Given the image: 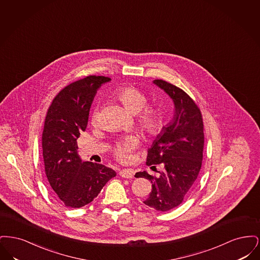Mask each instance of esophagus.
I'll list each match as a JSON object with an SVG mask.
<instances>
[{"label":"esophagus","instance_id":"1","mask_svg":"<svg viewBox=\"0 0 260 260\" xmlns=\"http://www.w3.org/2000/svg\"><path fill=\"white\" fill-rule=\"evenodd\" d=\"M119 174L124 178H132L134 176V171L132 169H124L120 171Z\"/></svg>","mask_w":260,"mask_h":260}]
</instances>
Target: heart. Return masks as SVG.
Here are the masks:
<instances>
[{"label":"heart","instance_id":"obj_1","mask_svg":"<svg viewBox=\"0 0 260 260\" xmlns=\"http://www.w3.org/2000/svg\"><path fill=\"white\" fill-rule=\"evenodd\" d=\"M115 98L118 99L131 114H137V123L140 128L150 136L160 133L162 121L160 109L152 104H147L146 95L138 88L122 87L115 91ZM91 122H96V113L91 116ZM139 145V138L136 136H127L116 141L112 146V153L116 160L128 161L131 154Z\"/></svg>","mask_w":260,"mask_h":260}]
</instances>
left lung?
Returning <instances> with one entry per match:
<instances>
[{
  "mask_svg": "<svg viewBox=\"0 0 260 260\" xmlns=\"http://www.w3.org/2000/svg\"><path fill=\"white\" fill-rule=\"evenodd\" d=\"M173 99L174 115L154 140L147 154V166L160 165V176L139 172L136 177H144L152 183V191L143 203L154 210L168 211L179 206L198 177L204 150V124L197 104L184 90L172 84L154 80ZM151 167V168H152Z\"/></svg>",
  "mask_w": 260,
  "mask_h": 260,
  "instance_id": "8db88e82",
  "label": "left lung"
}]
</instances>
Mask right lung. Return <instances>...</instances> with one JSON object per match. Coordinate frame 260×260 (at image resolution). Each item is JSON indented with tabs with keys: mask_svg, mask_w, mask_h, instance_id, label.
Returning a JSON list of instances; mask_svg holds the SVG:
<instances>
[{
	"mask_svg": "<svg viewBox=\"0 0 260 260\" xmlns=\"http://www.w3.org/2000/svg\"><path fill=\"white\" fill-rule=\"evenodd\" d=\"M110 80L87 76L76 81L57 93L47 113L42 136L45 172L51 191L66 207L89 204L116 176L104 165L82 161L77 151V139L87 128L96 91Z\"/></svg>",
	"mask_w": 260,
	"mask_h": 260,
	"instance_id": "1",
	"label": "right lung"
}]
</instances>
